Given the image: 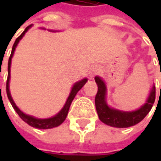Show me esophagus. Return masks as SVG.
<instances>
[{
  "label": "esophagus",
  "instance_id": "1",
  "mask_svg": "<svg viewBox=\"0 0 161 161\" xmlns=\"http://www.w3.org/2000/svg\"><path fill=\"white\" fill-rule=\"evenodd\" d=\"M99 71V69H98V67H97V66H93L92 68H91V71H90V76L91 77H93L95 74H97V72Z\"/></svg>",
  "mask_w": 161,
  "mask_h": 161
}]
</instances>
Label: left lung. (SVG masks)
I'll use <instances>...</instances> for the list:
<instances>
[{"mask_svg": "<svg viewBox=\"0 0 161 161\" xmlns=\"http://www.w3.org/2000/svg\"><path fill=\"white\" fill-rule=\"evenodd\" d=\"M95 80L97 85V93L95 97L97 113L101 122L104 124L117 128H125L135 125L142 120L148 113L151 111L152 106L155 101L156 90L155 86L152 87L149 97L146 103L142 105L139 109L132 112L120 111L114 108H109L106 102V94L107 88L106 84L99 77H95Z\"/></svg>", "mask_w": 161, "mask_h": 161, "instance_id": "obj_1", "label": "left lung"}]
</instances>
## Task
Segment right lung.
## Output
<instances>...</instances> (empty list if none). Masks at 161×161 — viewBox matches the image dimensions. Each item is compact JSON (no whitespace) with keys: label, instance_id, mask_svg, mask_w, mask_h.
<instances>
[{"label":"right lung","instance_id":"1","mask_svg":"<svg viewBox=\"0 0 161 161\" xmlns=\"http://www.w3.org/2000/svg\"><path fill=\"white\" fill-rule=\"evenodd\" d=\"M32 25H29L28 27L26 28V29L23 31L22 33L17 39H16L15 43L12 47V50H11V53H10V56L9 58V63H8V78H7V82H6V92H7V96H8V98H9V102L11 104L12 108L15 109V111L17 112V114L19 115V117L21 118L22 120L24 122H26L28 125H29L30 126L35 127V128H38V129H51V128H53V127H56L60 125L61 124L64 123V121L65 120L67 114H68V111L70 109V106H71V102L73 100V98L75 97L76 94L78 93V91L80 90L82 87H83L85 83L88 81V79H83L80 81H78L76 83L73 85L72 89H71V93L67 98V101L65 103V105L64 106V108H62V110L59 112L58 114H55L53 117H50V118H47V119H39V118H36L32 115H28V114H24L22 112L21 110L19 108H18L16 106V104L13 101L12 97L10 96V92H9V78H10V64H11V58L13 56V53H14V51H15L16 47L18 46L19 40L23 37V36L25 35V33L28 31L29 28H31Z\"/></svg>","mask_w":161,"mask_h":161}]
</instances>
